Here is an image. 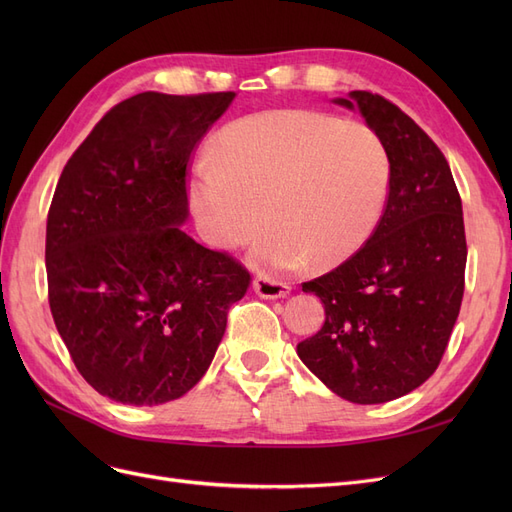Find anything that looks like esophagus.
Segmentation results:
<instances>
[{"instance_id":"esophagus-1","label":"esophagus","mask_w":512,"mask_h":512,"mask_svg":"<svg viewBox=\"0 0 512 512\" xmlns=\"http://www.w3.org/2000/svg\"><path fill=\"white\" fill-rule=\"evenodd\" d=\"M254 290L262 299H284L290 292V286L282 280H273L269 275H258L254 280Z\"/></svg>"}]
</instances>
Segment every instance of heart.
I'll return each mask as SVG.
<instances>
[{
  "mask_svg": "<svg viewBox=\"0 0 512 512\" xmlns=\"http://www.w3.org/2000/svg\"><path fill=\"white\" fill-rule=\"evenodd\" d=\"M209 160L190 181L200 230L232 250L267 220L252 252L262 267L342 265L374 237L389 203V151L363 121L314 111L247 115L218 134Z\"/></svg>",
  "mask_w": 512,
  "mask_h": 512,
  "instance_id": "1",
  "label": "heart"
}]
</instances>
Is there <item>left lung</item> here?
<instances>
[{"mask_svg": "<svg viewBox=\"0 0 512 512\" xmlns=\"http://www.w3.org/2000/svg\"><path fill=\"white\" fill-rule=\"evenodd\" d=\"M335 104L356 108L391 158L382 220L359 252L303 284L324 303L322 329L299 359L352 404H384L438 369L466 286V228L451 168L438 145L371 91Z\"/></svg>", "mask_w": 512, "mask_h": 512, "instance_id": "obj_1", "label": "left lung"}]
</instances>
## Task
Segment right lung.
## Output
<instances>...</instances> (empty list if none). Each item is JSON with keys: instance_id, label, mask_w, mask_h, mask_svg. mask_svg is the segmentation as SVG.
Instances as JSON below:
<instances>
[{"instance_id": "obj_1", "label": "right lung", "mask_w": 512, "mask_h": 512, "mask_svg": "<svg viewBox=\"0 0 512 512\" xmlns=\"http://www.w3.org/2000/svg\"><path fill=\"white\" fill-rule=\"evenodd\" d=\"M235 91L113 106L72 153L46 218L55 327L94 389L158 406L205 376L250 271L185 235L192 153Z\"/></svg>"}]
</instances>
